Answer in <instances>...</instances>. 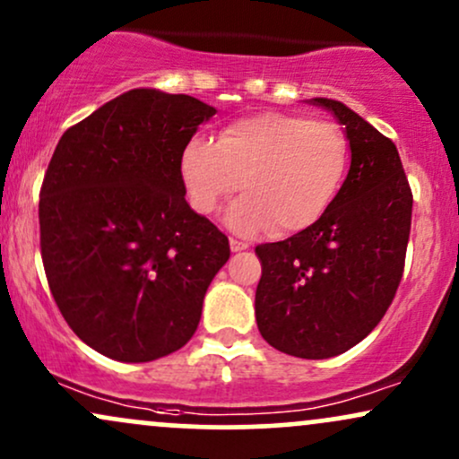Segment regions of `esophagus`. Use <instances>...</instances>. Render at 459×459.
Here are the masks:
<instances>
[{"label": "esophagus", "mask_w": 459, "mask_h": 459, "mask_svg": "<svg viewBox=\"0 0 459 459\" xmlns=\"http://www.w3.org/2000/svg\"><path fill=\"white\" fill-rule=\"evenodd\" d=\"M230 249L234 251V253L247 251V249H249V242H242V240H238V238H230Z\"/></svg>", "instance_id": "1"}]
</instances>
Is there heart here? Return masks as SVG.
I'll return each mask as SVG.
<instances>
[{
  "label": "heart",
  "instance_id": "heart-1",
  "mask_svg": "<svg viewBox=\"0 0 459 459\" xmlns=\"http://www.w3.org/2000/svg\"><path fill=\"white\" fill-rule=\"evenodd\" d=\"M348 142L339 126L294 113L266 111L240 117L217 142L188 139L180 176L199 214L217 212L242 186L225 221L236 234L273 230L296 234L317 223L339 193Z\"/></svg>",
  "mask_w": 459,
  "mask_h": 459
}]
</instances>
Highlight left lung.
Returning a JSON list of instances; mask_svg holds the SVG:
<instances>
[{
    "label": "left lung",
    "mask_w": 459,
    "mask_h": 459,
    "mask_svg": "<svg viewBox=\"0 0 459 459\" xmlns=\"http://www.w3.org/2000/svg\"><path fill=\"white\" fill-rule=\"evenodd\" d=\"M331 111L350 143V169L325 217L288 240L255 247L262 337L299 359H331L378 326L402 281L412 193L395 143L343 102Z\"/></svg>",
    "instance_id": "8db88e82"
}]
</instances>
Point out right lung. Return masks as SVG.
Instances as JSON below:
<instances>
[{"mask_svg":"<svg viewBox=\"0 0 459 459\" xmlns=\"http://www.w3.org/2000/svg\"><path fill=\"white\" fill-rule=\"evenodd\" d=\"M217 113L186 94L128 90L59 139L40 188V249L64 320L96 352L148 363L180 350L230 260L186 204L180 156Z\"/></svg>","mask_w":459,"mask_h":459,"instance_id":"obj_1","label":"right lung"}]
</instances>
